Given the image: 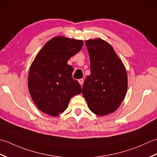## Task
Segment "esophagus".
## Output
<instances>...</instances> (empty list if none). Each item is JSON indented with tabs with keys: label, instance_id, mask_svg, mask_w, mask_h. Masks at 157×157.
Returning a JSON list of instances; mask_svg holds the SVG:
<instances>
[{
	"label": "esophagus",
	"instance_id": "1",
	"mask_svg": "<svg viewBox=\"0 0 157 157\" xmlns=\"http://www.w3.org/2000/svg\"><path fill=\"white\" fill-rule=\"evenodd\" d=\"M84 79H79V80H78V82L79 83V84H80L81 86H82V84H83V83H84Z\"/></svg>",
	"mask_w": 157,
	"mask_h": 157
}]
</instances>
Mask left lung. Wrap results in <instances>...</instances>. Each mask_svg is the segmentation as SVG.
I'll use <instances>...</instances> for the list:
<instances>
[{"label":"left lung","instance_id":"1","mask_svg":"<svg viewBox=\"0 0 157 157\" xmlns=\"http://www.w3.org/2000/svg\"><path fill=\"white\" fill-rule=\"evenodd\" d=\"M86 45L90 75L84 82L82 94L94 114H111L121 105L128 90L125 68L112 46L103 40H88Z\"/></svg>","mask_w":157,"mask_h":157}]
</instances>
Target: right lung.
Wrapping results in <instances>:
<instances>
[{
	"label": "right lung",
	"mask_w": 157,
	"mask_h": 157,
	"mask_svg": "<svg viewBox=\"0 0 157 157\" xmlns=\"http://www.w3.org/2000/svg\"><path fill=\"white\" fill-rule=\"evenodd\" d=\"M82 46V40L58 36L46 43L36 56L29 69L28 88L33 101L43 113L58 116L67 108L70 99L82 92L67 61Z\"/></svg>",
	"instance_id": "add662e5"
}]
</instances>
